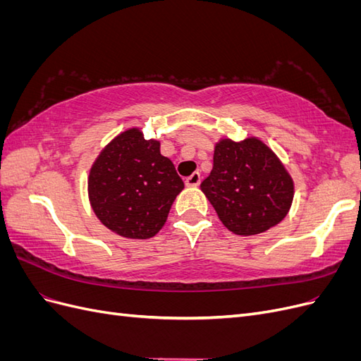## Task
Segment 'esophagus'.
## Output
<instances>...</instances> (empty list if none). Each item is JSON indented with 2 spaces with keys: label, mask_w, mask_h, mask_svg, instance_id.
<instances>
[{
  "label": "esophagus",
  "mask_w": 361,
  "mask_h": 361,
  "mask_svg": "<svg viewBox=\"0 0 361 361\" xmlns=\"http://www.w3.org/2000/svg\"><path fill=\"white\" fill-rule=\"evenodd\" d=\"M200 180H202V176L199 171H194L191 176H188L187 179H185V183L188 185V187H197V185H200Z\"/></svg>",
  "instance_id": "obj_1"
}]
</instances>
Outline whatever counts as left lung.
Listing matches in <instances>:
<instances>
[{
  "label": "left lung",
  "instance_id": "obj_1",
  "mask_svg": "<svg viewBox=\"0 0 361 361\" xmlns=\"http://www.w3.org/2000/svg\"><path fill=\"white\" fill-rule=\"evenodd\" d=\"M200 188L221 223L243 236L279 224L293 200L290 174L274 152L256 137L218 141L212 171Z\"/></svg>",
  "mask_w": 361,
  "mask_h": 361
}]
</instances>
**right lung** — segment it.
<instances>
[{"instance_id": "1", "label": "right lung", "mask_w": 361, "mask_h": 361, "mask_svg": "<svg viewBox=\"0 0 361 361\" xmlns=\"http://www.w3.org/2000/svg\"><path fill=\"white\" fill-rule=\"evenodd\" d=\"M159 141L130 128L108 143L89 174V199L96 216L114 233L130 239L155 236L183 190Z\"/></svg>"}]
</instances>
